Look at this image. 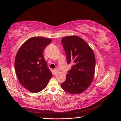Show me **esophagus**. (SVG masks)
<instances>
[{"label": "esophagus", "instance_id": "obj_1", "mask_svg": "<svg viewBox=\"0 0 121 121\" xmlns=\"http://www.w3.org/2000/svg\"><path fill=\"white\" fill-rule=\"evenodd\" d=\"M58 72V70L57 69H54V73L55 74H56Z\"/></svg>", "mask_w": 121, "mask_h": 121}]
</instances>
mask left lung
I'll return each instance as SVG.
<instances>
[{
	"label": "left lung",
	"instance_id": "left-lung-1",
	"mask_svg": "<svg viewBox=\"0 0 121 121\" xmlns=\"http://www.w3.org/2000/svg\"><path fill=\"white\" fill-rule=\"evenodd\" d=\"M61 42L68 64H74L66 75V80L61 83L62 89L70 94L82 93L89 87L94 78L95 57L93 51L85 40L77 36L63 37Z\"/></svg>",
	"mask_w": 121,
	"mask_h": 121
}]
</instances>
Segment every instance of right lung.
I'll list each match as a JSON object with an SVG mask.
<instances>
[{
  "instance_id": "obj_1",
  "label": "right lung",
  "mask_w": 121,
  "mask_h": 121,
  "mask_svg": "<svg viewBox=\"0 0 121 121\" xmlns=\"http://www.w3.org/2000/svg\"><path fill=\"white\" fill-rule=\"evenodd\" d=\"M52 39L33 37L27 40L17 51L14 61L17 77L21 84L31 92L44 89L52 77L43 52Z\"/></svg>"
}]
</instances>
